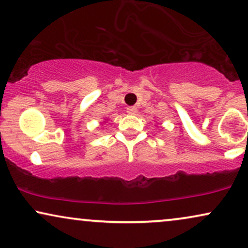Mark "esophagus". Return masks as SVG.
Here are the masks:
<instances>
[{
    "label": "esophagus",
    "mask_w": 248,
    "mask_h": 248,
    "mask_svg": "<svg viewBox=\"0 0 248 248\" xmlns=\"http://www.w3.org/2000/svg\"><path fill=\"white\" fill-rule=\"evenodd\" d=\"M136 111H137L136 107H127V108H126V112H127V114H130V115L136 114Z\"/></svg>",
    "instance_id": "obj_1"
}]
</instances>
